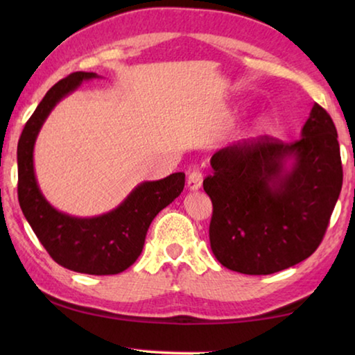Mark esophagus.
Instances as JSON below:
<instances>
[{
  "mask_svg": "<svg viewBox=\"0 0 355 355\" xmlns=\"http://www.w3.org/2000/svg\"><path fill=\"white\" fill-rule=\"evenodd\" d=\"M200 186H202V171L196 167V169H192L188 175V188L196 191L199 189Z\"/></svg>",
  "mask_w": 355,
  "mask_h": 355,
  "instance_id": "1",
  "label": "esophagus"
}]
</instances>
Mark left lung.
Instances as JSON below:
<instances>
[{
  "instance_id": "8db88e82",
  "label": "left lung",
  "mask_w": 355,
  "mask_h": 355,
  "mask_svg": "<svg viewBox=\"0 0 355 355\" xmlns=\"http://www.w3.org/2000/svg\"><path fill=\"white\" fill-rule=\"evenodd\" d=\"M336 137L332 117L315 103L300 139L260 136L211 156L203 189L213 203L209 244L222 266L268 275L313 254L343 184Z\"/></svg>"
}]
</instances>
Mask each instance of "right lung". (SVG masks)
Segmentation results:
<instances>
[{
  "label": "right lung",
  "mask_w": 355,
  "mask_h": 355,
  "mask_svg": "<svg viewBox=\"0 0 355 355\" xmlns=\"http://www.w3.org/2000/svg\"><path fill=\"white\" fill-rule=\"evenodd\" d=\"M97 76L94 71L70 73L46 92L29 117L17 148L19 202L35 236L58 264L75 272L112 275L128 269L141 255L155 216L182 194L184 173L141 183L116 209L97 218H73L45 200L34 175L35 137L56 103L83 81Z\"/></svg>",
  "instance_id": "add662e5"
}]
</instances>
